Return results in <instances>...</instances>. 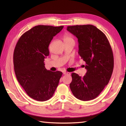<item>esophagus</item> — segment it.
Instances as JSON below:
<instances>
[{
  "mask_svg": "<svg viewBox=\"0 0 126 126\" xmlns=\"http://www.w3.org/2000/svg\"><path fill=\"white\" fill-rule=\"evenodd\" d=\"M63 74L64 75H70L71 74L70 73H68V72H64Z\"/></svg>",
  "mask_w": 126,
  "mask_h": 126,
  "instance_id": "1",
  "label": "esophagus"
}]
</instances>
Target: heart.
Here are the masks:
<instances>
[{
	"label": "heart",
	"instance_id": "heart-1",
	"mask_svg": "<svg viewBox=\"0 0 126 126\" xmlns=\"http://www.w3.org/2000/svg\"><path fill=\"white\" fill-rule=\"evenodd\" d=\"M63 39H64V42H67V41H74L73 38H72V37H70L69 35H68V34H65V35L64 36Z\"/></svg>",
	"mask_w": 126,
	"mask_h": 126
}]
</instances>
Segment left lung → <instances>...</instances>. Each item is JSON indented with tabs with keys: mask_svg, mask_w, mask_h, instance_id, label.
<instances>
[{
	"mask_svg": "<svg viewBox=\"0 0 126 126\" xmlns=\"http://www.w3.org/2000/svg\"><path fill=\"white\" fill-rule=\"evenodd\" d=\"M67 30L78 39L79 53L85 62L83 77L72 73L70 88L75 97L89 101L100 95L110 79L114 56L106 36L92 25L69 26Z\"/></svg>",
	"mask_w": 126,
	"mask_h": 126,
	"instance_id": "8db88e82",
	"label": "left lung"
}]
</instances>
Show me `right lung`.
<instances>
[{
    "label": "right lung",
    "mask_w": 126,
    "mask_h": 126,
    "mask_svg": "<svg viewBox=\"0 0 126 126\" xmlns=\"http://www.w3.org/2000/svg\"><path fill=\"white\" fill-rule=\"evenodd\" d=\"M64 26L37 25L20 37L13 53V65L18 82L26 94L38 101L52 97L62 73L45 68L44 59L49 55V45Z\"/></svg>",
    "instance_id": "add662e5"
}]
</instances>
